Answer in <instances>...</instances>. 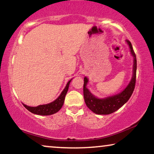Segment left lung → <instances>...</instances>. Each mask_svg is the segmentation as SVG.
I'll list each match as a JSON object with an SVG mask.
<instances>
[{
	"mask_svg": "<svg viewBox=\"0 0 154 154\" xmlns=\"http://www.w3.org/2000/svg\"><path fill=\"white\" fill-rule=\"evenodd\" d=\"M131 49L132 56H133V75L132 79L126 86V88L121 92L120 94L114 96L107 97V98L100 99L94 96L87 88L86 84L88 83V79L84 77V98L87 107L93 112L97 114H109L118 110L120 107L124 105L133 94L134 88L135 86L136 82V71H137V59L136 55L133 49L131 42L129 40H126Z\"/></svg>",
	"mask_w": 154,
	"mask_h": 154,
	"instance_id": "1",
	"label": "left lung"
}]
</instances>
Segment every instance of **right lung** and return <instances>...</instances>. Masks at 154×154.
<instances>
[{"mask_svg": "<svg viewBox=\"0 0 154 154\" xmlns=\"http://www.w3.org/2000/svg\"><path fill=\"white\" fill-rule=\"evenodd\" d=\"M71 80H70L68 82V84H66V86L65 87L64 90L63 91L61 94L57 99H56L54 101H53L52 103L47 104V105H41L37 107H29L23 104V106L29 110V112H32L35 114H38V115H43V116H47V115H51V114H54L56 113V112L59 111L61 109L63 105L64 100H65V97L68 92L69 85H70Z\"/></svg>", "mask_w": 154, "mask_h": 154, "instance_id": "1", "label": "right lung"}]
</instances>
